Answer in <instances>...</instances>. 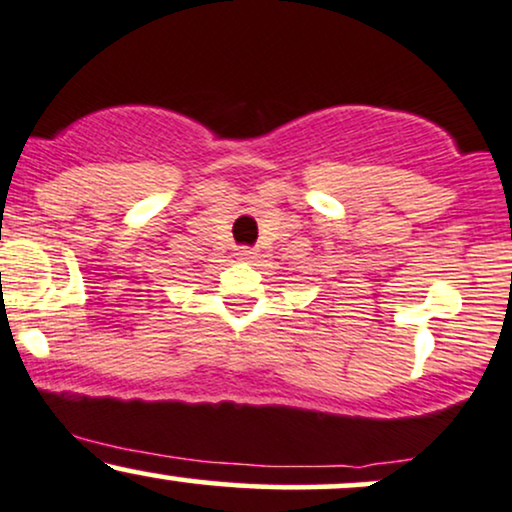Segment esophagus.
Wrapping results in <instances>:
<instances>
[{
	"label": "esophagus",
	"mask_w": 512,
	"mask_h": 512,
	"mask_svg": "<svg viewBox=\"0 0 512 512\" xmlns=\"http://www.w3.org/2000/svg\"><path fill=\"white\" fill-rule=\"evenodd\" d=\"M238 260H252V257H255V250H250V248H240L238 252Z\"/></svg>",
	"instance_id": "34e87169"
}]
</instances>
